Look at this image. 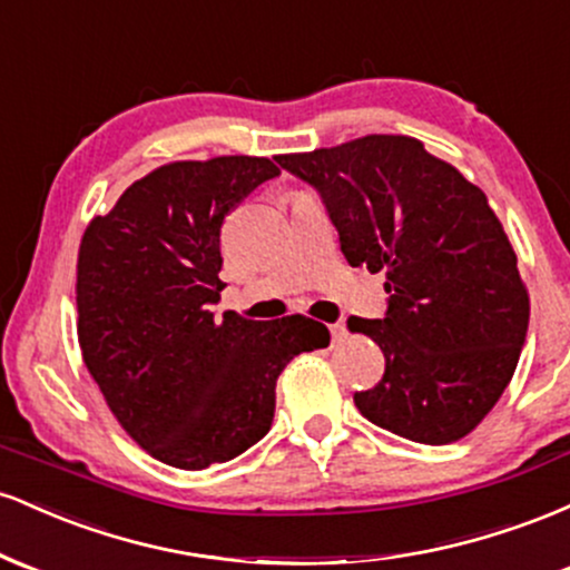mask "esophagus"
<instances>
[{
	"label": "esophagus",
	"instance_id": "1",
	"mask_svg": "<svg viewBox=\"0 0 570 570\" xmlns=\"http://www.w3.org/2000/svg\"><path fill=\"white\" fill-rule=\"evenodd\" d=\"M330 335H332V343H343L348 332H345L343 324H332V326H330Z\"/></svg>",
	"mask_w": 570,
	"mask_h": 570
}]
</instances>
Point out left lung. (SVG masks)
<instances>
[{"mask_svg": "<svg viewBox=\"0 0 570 570\" xmlns=\"http://www.w3.org/2000/svg\"><path fill=\"white\" fill-rule=\"evenodd\" d=\"M276 160L322 195L348 265L385 273V316L348 318L385 356L383 381L353 394L358 412L421 444L466 436L512 381L531 318L485 193L410 136Z\"/></svg>", "mask_w": 570, "mask_h": 570, "instance_id": "left-lung-1", "label": "left lung"}]
</instances>
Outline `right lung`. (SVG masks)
<instances>
[{
    "label": "right lung",
    "instance_id": "obj_1",
    "mask_svg": "<svg viewBox=\"0 0 570 570\" xmlns=\"http://www.w3.org/2000/svg\"><path fill=\"white\" fill-rule=\"evenodd\" d=\"M267 158L179 160L134 181L90 219L77 257L85 367L130 440L168 466L225 463L271 431L276 381L297 353L326 348L305 316L217 318L222 222L263 181Z\"/></svg>",
    "mask_w": 570,
    "mask_h": 570
}]
</instances>
